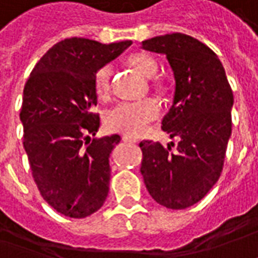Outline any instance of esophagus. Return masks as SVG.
<instances>
[{"label":"esophagus","instance_id":"obj_1","mask_svg":"<svg viewBox=\"0 0 258 258\" xmlns=\"http://www.w3.org/2000/svg\"><path fill=\"white\" fill-rule=\"evenodd\" d=\"M123 141L124 142H128V144H137V140H134V138H131V137H123Z\"/></svg>","mask_w":258,"mask_h":258}]
</instances>
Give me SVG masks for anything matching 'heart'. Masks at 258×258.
Wrapping results in <instances>:
<instances>
[{
    "label": "heart",
    "mask_w": 258,
    "mask_h": 258,
    "mask_svg": "<svg viewBox=\"0 0 258 258\" xmlns=\"http://www.w3.org/2000/svg\"><path fill=\"white\" fill-rule=\"evenodd\" d=\"M128 64L145 78H151L158 73V62L154 57L148 54L137 53L130 55ZM111 75H113V70L110 64L102 66L95 74L93 86L96 95L100 99H106L110 95ZM159 116V102L154 98H147L117 104L114 109L109 111L106 124L111 131L138 138L147 133L149 125L156 121Z\"/></svg>",
    "instance_id": "heart-1"
}]
</instances>
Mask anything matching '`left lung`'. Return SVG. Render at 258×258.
Returning <instances> with one entry per match:
<instances>
[{
	"mask_svg": "<svg viewBox=\"0 0 258 258\" xmlns=\"http://www.w3.org/2000/svg\"><path fill=\"white\" fill-rule=\"evenodd\" d=\"M141 46L165 54L172 68L174 95L162 130L179 138L174 152L173 142L167 148L141 142V174L158 204L184 210L204 197L221 176L232 134L233 93L217 54L191 36H156Z\"/></svg>",
	"mask_w": 258,
	"mask_h": 258,
	"instance_id": "1",
	"label": "left lung"
}]
</instances>
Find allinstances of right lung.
Returning <instances> with one entry per match:
<instances>
[{
	"label": "right lung",
	"instance_id": "add662e5",
	"mask_svg": "<svg viewBox=\"0 0 258 258\" xmlns=\"http://www.w3.org/2000/svg\"><path fill=\"white\" fill-rule=\"evenodd\" d=\"M131 40L102 44L73 37L58 41L30 73L23 89V148L41 197L57 212L85 218L109 192L110 158L120 135L93 138L100 125L93 78Z\"/></svg>",
	"mask_w": 258,
	"mask_h": 258
}]
</instances>
